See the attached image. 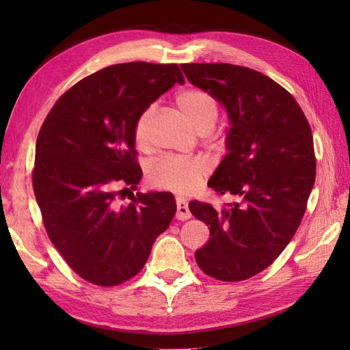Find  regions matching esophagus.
<instances>
[{"mask_svg": "<svg viewBox=\"0 0 350 350\" xmlns=\"http://www.w3.org/2000/svg\"><path fill=\"white\" fill-rule=\"evenodd\" d=\"M176 204H177V213L176 216L177 219H180V221H187V219L191 217V213H189L188 208V202L183 198H176Z\"/></svg>", "mask_w": 350, "mask_h": 350, "instance_id": "34e87169", "label": "esophagus"}]
</instances>
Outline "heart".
Instances as JSON below:
<instances>
[{
    "mask_svg": "<svg viewBox=\"0 0 350 350\" xmlns=\"http://www.w3.org/2000/svg\"><path fill=\"white\" fill-rule=\"evenodd\" d=\"M176 103L198 133L211 131L219 117L217 100L208 91L188 88L176 96ZM154 116V106L140 112L134 123V140L139 148L148 145V128ZM208 171L202 159L162 157L148 167V182L154 188L176 193H191Z\"/></svg>",
    "mask_w": 350,
    "mask_h": 350,
    "instance_id": "heart-1",
    "label": "heart"
}]
</instances>
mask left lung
<instances>
[{"label":"left lung","instance_id":"left-lung-1","mask_svg":"<svg viewBox=\"0 0 350 350\" xmlns=\"http://www.w3.org/2000/svg\"><path fill=\"white\" fill-rule=\"evenodd\" d=\"M180 68L228 112V152L208 187L239 198L221 210L189 202L210 228L194 258L215 280L244 281L280 256L303 221L317 176L312 129L292 94L258 70L228 63Z\"/></svg>","mask_w":350,"mask_h":350}]
</instances>
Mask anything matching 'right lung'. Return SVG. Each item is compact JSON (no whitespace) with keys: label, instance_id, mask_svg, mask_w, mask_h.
<instances>
[{"label":"right lung","instance_id":"add662e5","mask_svg":"<svg viewBox=\"0 0 350 350\" xmlns=\"http://www.w3.org/2000/svg\"><path fill=\"white\" fill-rule=\"evenodd\" d=\"M174 83H185L177 64H112L69 88L41 125L32 185L44 228L69 267L96 286L137 275L174 217L171 193L117 202L142 177L135 118Z\"/></svg>","mask_w":350,"mask_h":350}]
</instances>
